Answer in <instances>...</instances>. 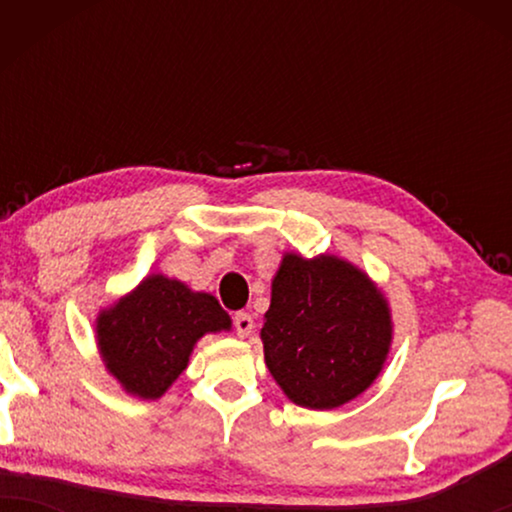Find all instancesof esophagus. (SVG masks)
<instances>
[{"label": "esophagus", "instance_id": "esophagus-1", "mask_svg": "<svg viewBox=\"0 0 512 512\" xmlns=\"http://www.w3.org/2000/svg\"><path fill=\"white\" fill-rule=\"evenodd\" d=\"M233 324H235V331L240 338H247V335L254 331V319H251V314H247V312H237L233 317Z\"/></svg>", "mask_w": 512, "mask_h": 512}]
</instances>
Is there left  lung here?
<instances>
[{"mask_svg":"<svg viewBox=\"0 0 512 512\" xmlns=\"http://www.w3.org/2000/svg\"><path fill=\"white\" fill-rule=\"evenodd\" d=\"M265 366L293 403L333 410L366 391L391 342L387 300L352 263L286 254L261 328Z\"/></svg>","mask_w":512,"mask_h":512,"instance_id":"1","label":"left lung"}]
</instances>
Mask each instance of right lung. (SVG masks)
Here are the masks:
<instances>
[{"label":"right lung","instance_id":"add662e5","mask_svg":"<svg viewBox=\"0 0 512 512\" xmlns=\"http://www.w3.org/2000/svg\"><path fill=\"white\" fill-rule=\"evenodd\" d=\"M226 328L230 317L214 296L193 293L177 279L151 275L100 314L97 342L109 373L125 391L158 398L184 373L198 338Z\"/></svg>","mask_w":512,"mask_h":512}]
</instances>
